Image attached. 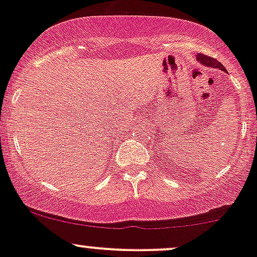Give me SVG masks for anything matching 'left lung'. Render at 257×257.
<instances>
[{"instance_id":"obj_1","label":"left lung","mask_w":257,"mask_h":257,"mask_svg":"<svg viewBox=\"0 0 257 257\" xmlns=\"http://www.w3.org/2000/svg\"><path fill=\"white\" fill-rule=\"evenodd\" d=\"M196 57H197V61L200 63H202V65L208 66V67H212V68H219V70L225 71L222 63H220L219 61H217V60L213 59V57L206 56V55H203V54H198Z\"/></svg>"}]
</instances>
